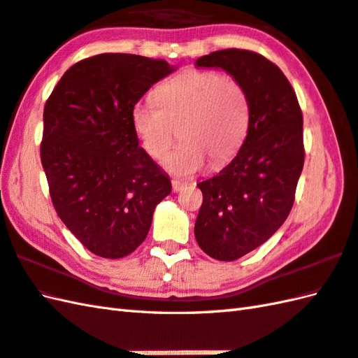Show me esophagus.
Returning <instances> with one entry per match:
<instances>
[{
  "instance_id": "esophagus-1",
  "label": "esophagus",
  "mask_w": 358,
  "mask_h": 358,
  "mask_svg": "<svg viewBox=\"0 0 358 358\" xmlns=\"http://www.w3.org/2000/svg\"><path fill=\"white\" fill-rule=\"evenodd\" d=\"M186 186V183H183V181H178V180H172V189L173 192H180L183 191V187Z\"/></svg>"
}]
</instances>
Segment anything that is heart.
Here are the masks:
<instances>
[{"label":"heart","instance_id":"obj_1","mask_svg":"<svg viewBox=\"0 0 358 358\" xmlns=\"http://www.w3.org/2000/svg\"><path fill=\"white\" fill-rule=\"evenodd\" d=\"M155 104L134 106L131 121L144 152L162 159L175 136L181 141L164 159L175 175H191L206 164H223L246 138L250 104L238 80L214 71H186L154 90Z\"/></svg>","mask_w":358,"mask_h":358}]
</instances>
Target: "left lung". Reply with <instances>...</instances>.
Returning <instances> with one entry per match:
<instances>
[{
    "instance_id": "1",
    "label": "left lung",
    "mask_w": 358,
    "mask_h": 358,
    "mask_svg": "<svg viewBox=\"0 0 358 358\" xmlns=\"http://www.w3.org/2000/svg\"><path fill=\"white\" fill-rule=\"evenodd\" d=\"M195 66L223 69L249 96L248 135L237 157L196 185L203 192L196 243L215 260L234 262L268 241L292 209L305 163L303 115L291 83L260 53L217 50Z\"/></svg>"
}]
</instances>
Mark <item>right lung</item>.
<instances>
[{
	"label": "right lung",
	"mask_w": 358,
	"mask_h": 358,
	"mask_svg": "<svg viewBox=\"0 0 358 358\" xmlns=\"http://www.w3.org/2000/svg\"><path fill=\"white\" fill-rule=\"evenodd\" d=\"M164 59L101 53L78 62L44 106L41 164L58 217L90 252L123 258L172 191L134 132V106L172 73Z\"/></svg>",
	"instance_id": "1"
}]
</instances>
